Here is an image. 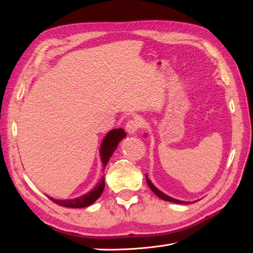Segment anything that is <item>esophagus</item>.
Here are the masks:
<instances>
[{
	"label": "esophagus",
	"mask_w": 253,
	"mask_h": 253,
	"mask_svg": "<svg viewBox=\"0 0 253 253\" xmlns=\"http://www.w3.org/2000/svg\"><path fill=\"white\" fill-rule=\"evenodd\" d=\"M141 127V121L138 119H131L126 122V131L129 134H135Z\"/></svg>",
	"instance_id": "34e87169"
}]
</instances>
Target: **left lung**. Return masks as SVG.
<instances>
[{"label":"left lung","mask_w":253,"mask_h":253,"mask_svg":"<svg viewBox=\"0 0 253 253\" xmlns=\"http://www.w3.org/2000/svg\"><path fill=\"white\" fill-rule=\"evenodd\" d=\"M145 179H147V182H148V185H149V187L151 188V190L153 191V192H154L159 198H162V200H164V201H167V202H171V203H175V204H183V205H188V204H191L190 202H181V201H178V200H175V198H172V197H170V196H168V195H166L165 193H163L162 191H159L154 185H153V183L151 182V180L148 178V176H147V174H145Z\"/></svg>","instance_id":"1"}]
</instances>
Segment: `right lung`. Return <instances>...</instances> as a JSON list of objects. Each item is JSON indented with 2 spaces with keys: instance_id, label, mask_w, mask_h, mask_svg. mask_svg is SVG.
I'll return each mask as SVG.
<instances>
[{
  "instance_id": "1",
  "label": "right lung",
  "mask_w": 253,
  "mask_h": 253,
  "mask_svg": "<svg viewBox=\"0 0 253 253\" xmlns=\"http://www.w3.org/2000/svg\"><path fill=\"white\" fill-rule=\"evenodd\" d=\"M125 129L117 128V129H112L109 132V134L105 136V138L102 141L101 148H100V154H101V160L103 164V168L108 165V162L110 157L113 155L114 151L116 150L117 144L125 138L126 137ZM104 178L101 179V181L98 183V185L89 191L88 193L85 195L80 196L78 198H75V200H66V201H60V200H53L51 197H48L53 203L65 207V208H84V207H87L95 203L100 195L102 194L104 190Z\"/></svg>"
}]
</instances>
